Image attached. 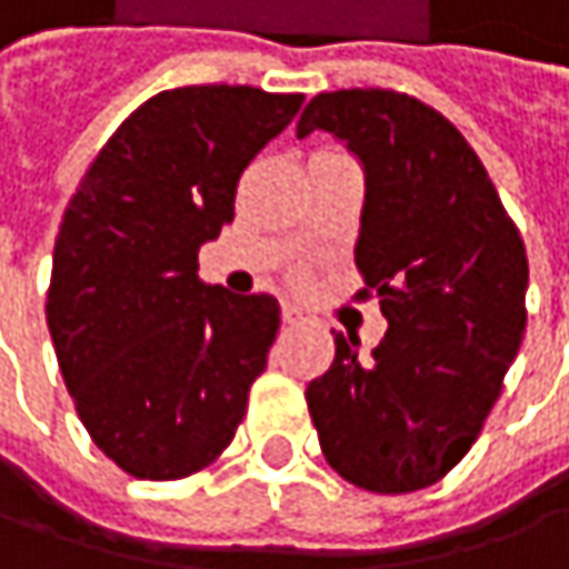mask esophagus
Returning <instances> with one entry per match:
<instances>
[{
  "label": "esophagus",
  "mask_w": 569,
  "mask_h": 569,
  "mask_svg": "<svg viewBox=\"0 0 569 569\" xmlns=\"http://www.w3.org/2000/svg\"><path fill=\"white\" fill-rule=\"evenodd\" d=\"M306 312H302V309H299V306H292V302H286L283 306V321L286 325H302V321H306Z\"/></svg>",
  "instance_id": "obj_1"
}]
</instances>
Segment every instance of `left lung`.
Masks as SVG:
<instances>
[{
    "mask_svg": "<svg viewBox=\"0 0 569 569\" xmlns=\"http://www.w3.org/2000/svg\"><path fill=\"white\" fill-rule=\"evenodd\" d=\"M328 131L363 170L357 267L386 338L335 331L306 386L318 445L348 483L412 492L477 441L525 335L528 257L480 157L445 116L386 89L318 92L296 138Z\"/></svg>",
    "mask_w": 569,
    "mask_h": 569,
    "instance_id": "8db88e82",
    "label": "left lung"
}]
</instances>
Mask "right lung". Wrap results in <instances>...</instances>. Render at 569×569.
<instances>
[{
	"mask_svg": "<svg viewBox=\"0 0 569 569\" xmlns=\"http://www.w3.org/2000/svg\"><path fill=\"white\" fill-rule=\"evenodd\" d=\"M299 106V92L253 86L157 92L118 124L63 212L48 292L57 363L96 448L138 480L202 470L248 412L280 306L202 283L196 257Z\"/></svg>",
	"mask_w": 569,
	"mask_h": 569,
	"instance_id": "right-lung-1",
	"label": "right lung"
}]
</instances>
